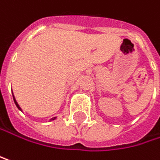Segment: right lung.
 <instances>
[{"mask_svg":"<svg viewBox=\"0 0 160 160\" xmlns=\"http://www.w3.org/2000/svg\"><path fill=\"white\" fill-rule=\"evenodd\" d=\"M13 98H14V101H15V104H16V106H17V107H18V110H20V111H21V109H20V107H19V106H18V102H17V101H16V99H15V98H14V96H13ZM55 118H56V117H54V118H52V119H51V120H54V119H55Z\"/></svg>","mask_w":160,"mask_h":160,"instance_id":"add662e5","label":"right lung"}]
</instances>
